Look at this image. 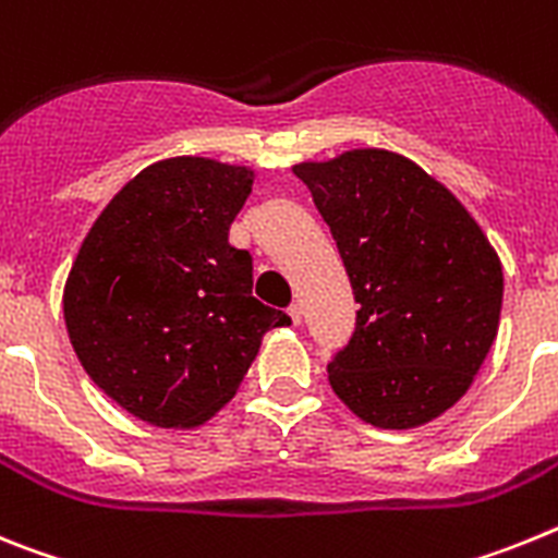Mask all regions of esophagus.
Wrapping results in <instances>:
<instances>
[{
	"mask_svg": "<svg viewBox=\"0 0 558 558\" xmlns=\"http://www.w3.org/2000/svg\"><path fill=\"white\" fill-rule=\"evenodd\" d=\"M289 317H292L294 326H300V323H303V306H300V303H294V306L289 308Z\"/></svg>",
	"mask_w": 558,
	"mask_h": 558,
	"instance_id": "obj_1",
	"label": "esophagus"
}]
</instances>
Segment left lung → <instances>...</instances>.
Here are the masks:
<instances>
[{"label":"left lung","mask_w":558,"mask_h":558,"mask_svg":"<svg viewBox=\"0 0 558 558\" xmlns=\"http://www.w3.org/2000/svg\"><path fill=\"white\" fill-rule=\"evenodd\" d=\"M331 227L353 337L328 365L333 393L381 429H413L466 393L500 328L502 264L454 193L413 159L353 148L292 168Z\"/></svg>","instance_id":"obj_1"}]
</instances>
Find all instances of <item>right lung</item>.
Returning <instances> with one entry per match:
<instances>
[{"label":"right lung","mask_w":558,"mask_h":558,"mask_svg":"<svg viewBox=\"0 0 558 558\" xmlns=\"http://www.w3.org/2000/svg\"><path fill=\"white\" fill-rule=\"evenodd\" d=\"M255 171L207 157L148 165L104 207L64 286L66 333L89 379L154 426L205 424L235 396L269 328L230 225Z\"/></svg>","instance_id":"right-lung-1"}]
</instances>
